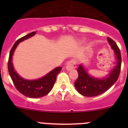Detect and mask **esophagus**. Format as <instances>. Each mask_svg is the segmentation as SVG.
Instances as JSON below:
<instances>
[{"mask_svg": "<svg viewBox=\"0 0 128 128\" xmlns=\"http://www.w3.org/2000/svg\"><path fill=\"white\" fill-rule=\"evenodd\" d=\"M75 68H76V62L74 60H71L66 64V68L68 70H70L74 69Z\"/></svg>", "mask_w": 128, "mask_h": 128, "instance_id": "obj_1", "label": "esophagus"}]
</instances>
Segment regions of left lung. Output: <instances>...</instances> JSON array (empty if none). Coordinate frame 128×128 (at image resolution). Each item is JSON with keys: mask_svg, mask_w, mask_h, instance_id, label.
<instances>
[{"mask_svg": "<svg viewBox=\"0 0 128 128\" xmlns=\"http://www.w3.org/2000/svg\"><path fill=\"white\" fill-rule=\"evenodd\" d=\"M108 41L115 52V56L117 58V65L111 71L108 77L103 79L92 78L88 74L82 65H79L78 68V78L74 85L78 92L82 96L94 97L102 94L112 86L118 80L121 68L120 51L117 44L112 39L108 38Z\"/></svg>", "mask_w": 128, "mask_h": 128, "instance_id": "left-lung-1", "label": "left lung"}]
</instances>
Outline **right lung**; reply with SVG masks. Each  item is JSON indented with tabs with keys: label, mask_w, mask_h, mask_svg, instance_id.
<instances>
[{
	"label": "right lung",
	"mask_w": 128,
	"mask_h": 128,
	"mask_svg": "<svg viewBox=\"0 0 128 128\" xmlns=\"http://www.w3.org/2000/svg\"><path fill=\"white\" fill-rule=\"evenodd\" d=\"M36 33V32H30L20 38L14 43L10 51L8 63L9 74L15 88L17 89L18 91H19L20 93L30 98H42L49 93L56 81V76L60 73L62 68L61 66L56 67L42 78L36 80H32V81L23 79L16 74L11 62L14 50H15L16 47L18 45L19 43L24 40L30 38Z\"/></svg>",
	"instance_id": "obj_1"
}]
</instances>
